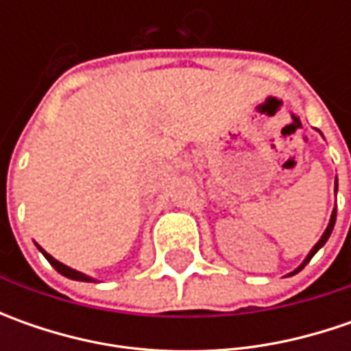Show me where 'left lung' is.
Instances as JSON below:
<instances>
[{
  "mask_svg": "<svg viewBox=\"0 0 351 351\" xmlns=\"http://www.w3.org/2000/svg\"><path fill=\"white\" fill-rule=\"evenodd\" d=\"M336 191H338V180H336ZM334 223H336V207H334V210H332L330 223H328V226H326V230H324V234L320 236V240H318L317 244H315V248H313V250H311V252H308V256H306V258H304V262L301 263V265H299V267H297V269H295V271H291L289 276H295V274H297V271H301V269H303L304 265H306V263L311 262V258H313V256H315V254H317L318 250H320V248H322V246H324V244H326V240H328V238H330L332 230H334Z\"/></svg>",
  "mask_w": 351,
  "mask_h": 351,
  "instance_id": "8db88e82",
  "label": "left lung"
}]
</instances>
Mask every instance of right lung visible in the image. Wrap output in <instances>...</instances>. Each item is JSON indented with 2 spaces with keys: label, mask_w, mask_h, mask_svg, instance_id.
<instances>
[{
  "label": "right lung",
  "mask_w": 351,
  "mask_h": 351,
  "mask_svg": "<svg viewBox=\"0 0 351 351\" xmlns=\"http://www.w3.org/2000/svg\"><path fill=\"white\" fill-rule=\"evenodd\" d=\"M36 248L43 252V256L47 258L48 262H50V265H52V267H54V269H56L58 274H62V276H64V277H68V279H75V281H93L91 277L84 276L82 271H75V269H72V267H68V265H64V263L58 262V260H54V258H52V256H50L48 252H45V250L40 248L38 244H36Z\"/></svg>",
  "instance_id": "right-lung-1"
}]
</instances>
